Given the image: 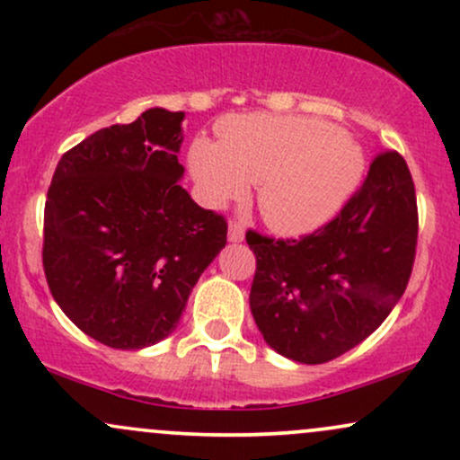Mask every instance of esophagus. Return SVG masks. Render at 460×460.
<instances>
[{"instance_id":"34e87169","label":"esophagus","mask_w":460,"mask_h":460,"mask_svg":"<svg viewBox=\"0 0 460 460\" xmlns=\"http://www.w3.org/2000/svg\"><path fill=\"white\" fill-rule=\"evenodd\" d=\"M229 240L231 242H242L244 240V225L240 220H231L229 225Z\"/></svg>"}]
</instances>
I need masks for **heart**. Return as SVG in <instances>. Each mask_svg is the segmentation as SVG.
Wrapping results in <instances>:
<instances>
[{
  "label": "heart",
  "mask_w": 460,
  "mask_h": 460,
  "mask_svg": "<svg viewBox=\"0 0 460 460\" xmlns=\"http://www.w3.org/2000/svg\"><path fill=\"white\" fill-rule=\"evenodd\" d=\"M190 168L209 205L240 199L246 183H257L263 220L298 234L340 209L361 175V153L320 120L248 114L218 125V145L194 140Z\"/></svg>",
  "instance_id": "obj_1"
}]
</instances>
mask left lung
<instances>
[{
	"label": "left lung",
	"mask_w": 460,
	"mask_h": 460,
	"mask_svg": "<svg viewBox=\"0 0 460 460\" xmlns=\"http://www.w3.org/2000/svg\"><path fill=\"white\" fill-rule=\"evenodd\" d=\"M413 177L381 151L361 188L314 234L246 231L257 268L251 311L263 340L298 363H326L361 344L402 298L417 248Z\"/></svg>",
	"instance_id": "obj_1"
}]
</instances>
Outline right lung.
Returning a JSON list of instances; mask_svg holds the SVG:
<instances>
[{"mask_svg": "<svg viewBox=\"0 0 460 460\" xmlns=\"http://www.w3.org/2000/svg\"><path fill=\"white\" fill-rule=\"evenodd\" d=\"M183 112L151 108L58 162L45 200L51 296L93 340L120 350L177 326L199 277L226 244V218L179 186Z\"/></svg>", "mask_w": 460, "mask_h": 460, "instance_id": "1", "label": "right lung"}]
</instances>
